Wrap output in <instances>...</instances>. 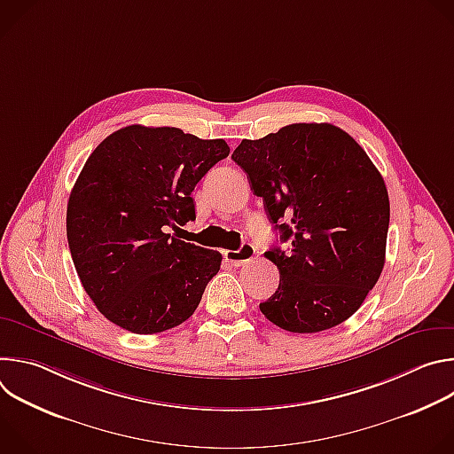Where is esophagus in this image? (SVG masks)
<instances>
[{
	"instance_id": "obj_1",
	"label": "esophagus",
	"mask_w": 454,
	"mask_h": 454,
	"mask_svg": "<svg viewBox=\"0 0 454 454\" xmlns=\"http://www.w3.org/2000/svg\"><path fill=\"white\" fill-rule=\"evenodd\" d=\"M254 254H256V251H254V247L251 244H242L237 251H233V249L224 251V258L235 268H240V266L251 262L253 258H254Z\"/></svg>"
}]
</instances>
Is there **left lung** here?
Wrapping results in <instances>:
<instances>
[{"label": "left lung", "instance_id": "left-lung-1", "mask_svg": "<svg viewBox=\"0 0 454 454\" xmlns=\"http://www.w3.org/2000/svg\"><path fill=\"white\" fill-rule=\"evenodd\" d=\"M254 196L291 242L266 258L280 284L262 314L277 327L312 334L348 319L384 268L390 200L363 147L333 123H291L231 154ZM286 221L284 222L283 219Z\"/></svg>", "mask_w": 454, "mask_h": 454}]
</instances>
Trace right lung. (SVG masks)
I'll list each match as a JSON object with an SVG mask.
<instances>
[{"label":"right lung","instance_id":"obj_1","mask_svg":"<svg viewBox=\"0 0 454 454\" xmlns=\"http://www.w3.org/2000/svg\"><path fill=\"white\" fill-rule=\"evenodd\" d=\"M228 154L224 140L127 125L88 158L70 193L67 235L84 291L114 325L156 334L198 309L223 254L168 228L196 219L192 192Z\"/></svg>","mask_w":454,"mask_h":454}]
</instances>
